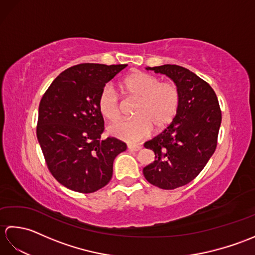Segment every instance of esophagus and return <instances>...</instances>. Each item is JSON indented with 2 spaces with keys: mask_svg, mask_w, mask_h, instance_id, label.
I'll return each mask as SVG.
<instances>
[{
  "mask_svg": "<svg viewBox=\"0 0 255 255\" xmlns=\"http://www.w3.org/2000/svg\"><path fill=\"white\" fill-rule=\"evenodd\" d=\"M128 149L131 150V151H139L141 149V145H138V144H128Z\"/></svg>",
  "mask_w": 255,
  "mask_h": 255,
  "instance_id": "1",
  "label": "esophagus"
}]
</instances>
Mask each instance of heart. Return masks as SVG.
I'll list each match as a JSON object with an SVG mask.
<instances>
[{
	"instance_id": "b5f03b06",
	"label": "heart",
	"mask_w": 255,
	"mask_h": 255,
	"mask_svg": "<svg viewBox=\"0 0 255 255\" xmlns=\"http://www.w3.org/2000/svg\"><path fill=\"white\" fill-rule=\"evenodd\" d=\"M123 93L138 100L133 108L134 118L121 122L110 127V133L127 142H136L147 137L151 130L161 131L174 119L180 107L181 93L177 85L162 82L154 74L133 71L121 82ZM101 115L107 122L115 123L122 115V105L112 86L102 89L97 100Z\"/></svg>"
}]
</instances>
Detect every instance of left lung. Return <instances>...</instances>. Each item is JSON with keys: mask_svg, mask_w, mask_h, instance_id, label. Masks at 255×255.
Masks as SVG:
<instances>
[{"mask_svg": "<svg viewBox=\"0 0 255 255\" xmlns=\"http://www.w3.org/2000/svg\"><path fill=\"white\" fill-rule=\"evenodd\" d=\"M165 74L177 85L180 107L172 123L144 148L155 154L143 169L150 184L162 189L186 185L207 164L217 147L221 111L213 88L196 74L176 64L147 68Z\"/></svg>", "mask_w": 255, "mask_h": 255, "instance_id": "obj_1", "label": "left lung"}]
</instances>
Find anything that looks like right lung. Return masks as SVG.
Here are the masks:
<instances>
[{
    "instance_id": "right-lung-1",
    "label": "right lung",
    "mask_w": 255,
    "mask_h": 255,
    "mask_svg": "<svg viewBox=\"0 0 255 255\" xmlns=\"http://www.w3.org/2000/svg\"><path fill=\"white\" fill-rule=\"evenodd\" d=\"M127 64L81 63L64 70L45 92L38 110L37 139L52 176L79 193H94L113 176L122 140L102 139L97 106L102 89Z\"/></svg>"
}]
</instances>
